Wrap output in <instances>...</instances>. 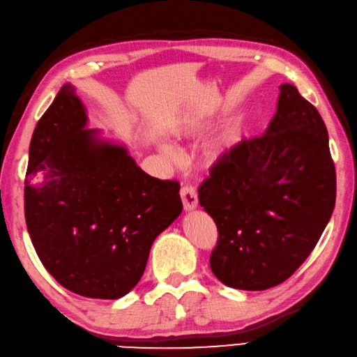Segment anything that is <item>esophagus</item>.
Returning <instances> with one entry per match:
<instances>
[{"instance_id": "1", "label": "esophagus", "mask_w": 357, "mask_h": 357, "mask_svg": "<svg viewBox=\"0 0 357 357\" xmlns=\"http://www.w3.org/2000/svg\"><path fill=\"white\" fill-rule=\"evenodd\" d=\"M180 195H181V202H183V208L186 211H192L197 208L199 199H197V191H195V188L189 186V185L181 186Z\"/></svg>"}]
</instances>
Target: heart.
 <instances>
[{
  "label": "heart",
  "mask_w": 357,
  "mask_h": 357,
  "mask_svg": "<svg viewBox=\"0 0 357 357\" xmlns=\"http://www.w3.org/2000/svg\"><path fill=\"white\" fill-rule=\"evenodd\" d=\"M242 137V130H240L238 125H228L223 128L219 134L214 137V140L208 144L205 151V157L209 163H217L227 157L229 152L234 149L236 144L240 142ZM162 151L166 155L172 157L174 151L168 144H162Z\"/></svg>",
  "instance_id": "1"
}]
</instances>
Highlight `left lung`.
I'll list each match as a JSON object with an SVG mask.
<instances>
[{"label":"left lung","mask_w":357,"mask_h":357,"mask_svg":"<svg viewBox=\"0 0 357 357\" xmlns=\"http://www.w3.org/2000/svg\"><path fill=\"white\" fill-rule=\"evenodd\" d=\"M219 240L211 271L227 287L261 291L294 274L336 203L326 126L293 84H282L264 135L243 138L199 188Z\"/></svg>","instance_id":"left-lung-1"}]
</instances>
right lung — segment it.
<instances>
[{"label": "right lung", "mask_w": 357, "mask_h": 357, "mask_svg": "<svg viewBox=\"0 0 357 357\" xmlns=\"http://www.w3.org/2000/svg\"><path fill=\"white\" fill-rule=\"evenodd\" d=\"M64 84L29 148L24 215L41 264L69 291L120 299L142 279L151 246L180 215V185L151 177L125 146L86 129Z\"/></svg>", "instance_id": "obj_1"}]
</instances>
